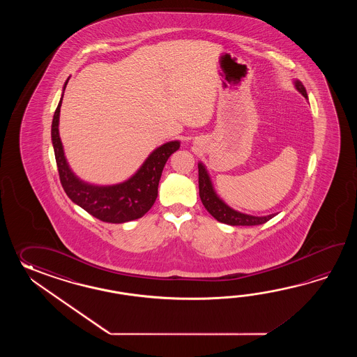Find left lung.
Wrapping results in <instances>:
<instances>
[{"label": "left lung", "instance_id": "8db88e82", "mask_svg": "<svg viewBox=\"0 0 357 357\" xmlns=\"http://www.w3.org/2000/svg\"><path fill=\"white\" fill-rule=\"evenodd\" d=\"M295 86L305 98H307V93L301 82L296 80ZM197 168H199V195L202 199V203L204 205L205 209L211 213L218 222L231 225V226H258V225H263L268 220H272L275 215V214H269L266 217H255V215H249V214H243V213L234 211L232 208H229L225 202H222L220 197H217L215 191L213 189L209 175L203 166V163H199Z\"/></svg>", "mask_w": 357, "mask_h": 357}]
</instances>
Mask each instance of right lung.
Here are the masks:
<instances>
[{
    "instance_id": "obj_1",
    "label": "right lung",
    "mask_w": 357,
    "mask_h": 357,
    "mask_svg": "<svg viewBox=\"0 0 357 357\" xmlns=\"http://www.w3.org/2000/svg\"><path fill=\"white\" fill-rule=\"evenodd\" d=\"M63 85V91L68 85ZM61 98L52 121V144L60 181L68 197L93 217L108 223H123L143 217L158 195L162 171L169 155L180 148V142L160 145L146 158L143 166L128 181L114 186H96L82 181L68 167L59 134Z\"/></svg>"
}]
</instances>
